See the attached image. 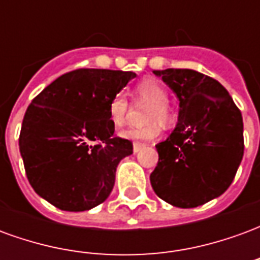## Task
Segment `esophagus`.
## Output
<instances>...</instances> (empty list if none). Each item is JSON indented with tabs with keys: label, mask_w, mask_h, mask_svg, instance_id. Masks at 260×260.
Instances as JSON below:
<instances>
[{
	"label": "esophagus",
	"mask_w": 260,
	"mask_h": 260,
	"mask_svg": "<svg viewBox=\"0 0 260 260\" xmlns=\"http://www.w3.org/2000/svg\"><path fill=\"white\" fill-rule=\"evenodd\" d=\"M145 147V145H142V143H134V153H139Z\"/></svg>",
	"instance_id": "esophagus-1"
}]
</instances>
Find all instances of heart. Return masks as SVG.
Returning <instances> with one entry per match:
<instances>
[{"label":"heart","instance_id":"obj_1","mask_svg":"<svg viewBox=\"0 0 260 260\" xmlns=\"http://www.w3.org/2000/svg\"><path fill=\"white\" fill-rule=\"evenodd\" d=\"M136 94L141 100L153 103L150 113H149V121H156L152 124L145 126H132L121 132V136L128 141H134L135 143L141 142H149L156 139L160 135V124L157 121H161L163 124H169L171 121V113L167 102L169 94L163 86L153 79L142 80L139 85L136 86ZM129 111V102L125 93L119 91L114 94L110 106H108V114L110 119L115 126H122L128 117Z\"/></svg>","mask_w":260,"mask_h":260}]
</instances>
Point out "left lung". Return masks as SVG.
I'll list each match as a JSON object with an SVG mask.
<instances>
[{"instance_id": "1", "label": "left lung", "mask_w": 260, "mask_h": 260, "mask_svg": "<svg viewBox=\"0 0 260 260\" xmlns=\"http://www.w3.org/2000/svg\"><path fill=\"white\" fill-rule=\"evenodd\" d=\"M180 100L178 124L156 145L153 191L182 209L227 191L244 156L242 115L221 83L193 69L153 71Z\"/></svg>"}]
</instances>
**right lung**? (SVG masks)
<instances>
[{"label": "right lung", "mask_w": 260, "mask_h": 260, "mask_svg": "<svg viewBox=\"0 0 260 260\" xmlns=\"http://www.w3.org/2000/svg\"><path fill=\"white\" fill-rule=\"evenodd\" d=\"M136 74L82 68L61 75L26 110L19 150L31 188L67 212L100 205L132 142L114 136L108 106Z\"/></svg>", "instance_id": "add662e5"}]
</instances>
